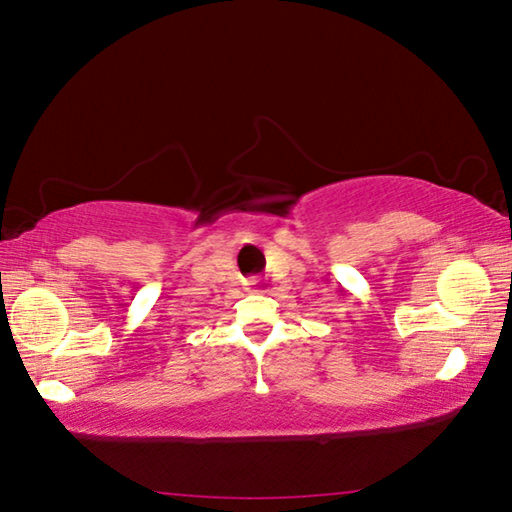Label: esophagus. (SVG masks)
<instances>
[{
	"instance_id": "1",
	"label": "esophagus",
	"mask_w": 512,
	"mask_h": 512,
	"mask_svg": "<svg viewBox=\"0 0 512 512\" xmlns=\"http://www.w3.org/2000/svg\"><path fill=\"white\" fill-rule=\"evenodd\" d=\"M246 284H248V289L262 291V282H259V280H250V282H246Z\"/></svg>"
}]
</instances>
